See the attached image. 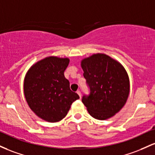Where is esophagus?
<instances>
[{"label":"esophagus","mask_w":155,"mask_h":155,"mask_svg":"<svg viewBox=\"0 0 155 155\" xmlns=\"http://www.w3.org/2000/svg\"><path fill=\"white\" fill-rule=\"evenodd\" d=\"M77 94H78V95H79V97L81 98V91H77Z\"/></svg>","instance_id":"esophagus-1"}]
</instances>
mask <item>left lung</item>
Wrapping results in <instances>:
<instances>
[{
  "label": "left lung",
  "mask_w": 155,
  "mask_h": 155,
  "mask_svg": "<svg viewBox=\"0 0 155 155\" xmlns=\"http://www.w3.org/2000/svg\"><path fill=\"white\" fill-rule=\"evenodd\" d=\"M83 76L90 94L83 103L92 117L105 120L124 107L130 94V79L122 64L104 53H94L82 59Z\"/></svg>",
  "instance_id": "left-lung-1"
}]
</instances>
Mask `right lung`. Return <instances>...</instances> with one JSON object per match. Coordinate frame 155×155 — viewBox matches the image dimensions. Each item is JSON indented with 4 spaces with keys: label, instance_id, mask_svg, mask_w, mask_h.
Listing matches in <instances>:
<instances>
[{
    "label": "right lung",
    "instance_id": "right-lung-1",
    "mask_svg": "<svg viewBox=\"0 0 155 155\" xmlns=\"http://www.w3.org/2000/svg\"><path fill=\"white\" fill-rule=\"evenodd\" d=\"M68 58L48 56L33 64L26 73L23 89L26 102L38 117L58 122L67 116L72 102L80 98L64 77Z\"/></svg>",
    "mask_w": 155,
    "mask_h": 155
}]
</instances>
